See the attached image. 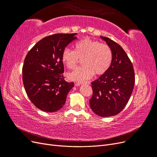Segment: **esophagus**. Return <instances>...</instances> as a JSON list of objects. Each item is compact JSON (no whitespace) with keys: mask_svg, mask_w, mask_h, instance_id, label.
I'll return each instance as SVG.
<instances>
[{"mask_svg":"<svg viewBox=\"0 0 157 157\" xmlns=\"http://www.w3.org/2000/svg\"><path fill=\"white\" fill-rule=\"evenodd\" d=\"M84 82H78V83H76L75 84V85H76V86H80V85H82V84H84ZM86 84H90V82H86Z\"/></svg>","mask_w":157,"mask_h":157,"instance_id":"obj_1","label":"esophagus"}]
</instances>
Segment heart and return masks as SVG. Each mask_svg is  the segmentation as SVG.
<instances>
[{
  "instance_id": "b5f03b06",
  "label": "heart",
  "mask_w": 157,
  "mask_h": 157,
  "mask_svg": "<svg viewBox=\"0 0 157 157\" xmlns=\"http://www.w3.org/2000/svg\"><path fill=\"white\" fill-rule=\"evenodd\" d=\"M112 51L108 45L100 42L85 39L77 42L75 50L69 48L63 50L62 61L69 69H73L82 59V67L75 69L68 74L73 81L82 82L91 78L96 73L98 75L105 73L111 64Z\"/></svg>"
}]
</instances>
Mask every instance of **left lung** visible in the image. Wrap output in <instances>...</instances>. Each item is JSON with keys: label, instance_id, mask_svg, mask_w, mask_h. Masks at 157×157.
Listing matches in <instances>:
<instances>
[{"label": "left lung", "instance_id": "8db88e82", "mask_svg": "<svg viewBox=\"0 0 157 157\" xmlns=\"http://www.w3.org/2000/svg\"><path fill=\"white\" fill-rule=\"evenodd\" d=\"M110 47L113 58L106 72L92 82L90 108L97 115H116L126 106L134 87L133 65L122 47L109 38L100 36Z\"/></svg>", "mask_w": 157, "mask_h": 157}]
</instances>
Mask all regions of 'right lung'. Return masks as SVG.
Masks as SVG:
<instances>
[{"label":"right lung","instance_id":"obj_1","mask_svg":"<svg viewBox=\"0 0 157 157\" xmlns=\"http://www.w3.org/2000/svg\"><path fill=\"white\" fill-rule=\"evenodd\" d=\"M73 34H55L44 37L33 47L23 63V82L31 101L40 110L55 112L65 105L74 86L63 73V50L77 37Z\"/></svg>","mask_w":157,"mask_h":157}]
</instances>
